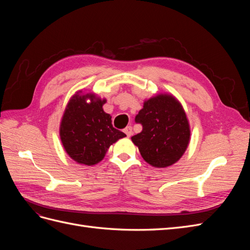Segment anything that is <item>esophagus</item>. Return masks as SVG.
<instances>
[{
  "instance_id": "1",
  "label": "esophagus",
  "mask_w": 250,
  "mask_h": 250,
  "mask_svg": "<svg viewBox=\"0 0 250 250\" xmlns=\"http://www.w3.org/2000/svg\"><path fill=\"white\" fill-rule=\"evenodd\" d=\"M124 132H125V134L127 135L128 138H130L131 135H132V133H133L132 132V127L131 126H127L125 129H124Z\"/></svg>"
}]
</instances>
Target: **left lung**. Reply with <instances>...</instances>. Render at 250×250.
<instances>
[{"label": "left lung", "instance_id": "left-lung-1", "mask_svg": "<svg viewBox=\"0 0 250 250\" xmlns=\"http://www.w3.org/2000/svg\"><path fill=\"white\" fill-rule=\"evenodd\" d=\"M143 130L131 137L144 161L166 168L180 160L190 143V124L183 105L170 94H158L144 102L135 117Z\"/></svg>", "mask_w": 250, "mask_h": 250}]
</instances>
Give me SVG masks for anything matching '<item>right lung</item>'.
Here are the masks:
<instances>
[{
  "label": "right lung",
  "instance_id": "add662e5",
  "mask_svg": "<svg viewBox=\"0 0 250 250\" xmlns=\"http://www.w3.org/2000/svg\"><path fill=\"white\" fill-rule=\"evenodd\" d=\"M81 93L79 90L67 103L59 135L65 152L73 161L94 166L103 160L113 143L126 134L112 127L111 116L103 110L106 99L92 93Z\"/></svg>",
  "mask_w": 250,
  "mask_h": 250
}]
</instances>
